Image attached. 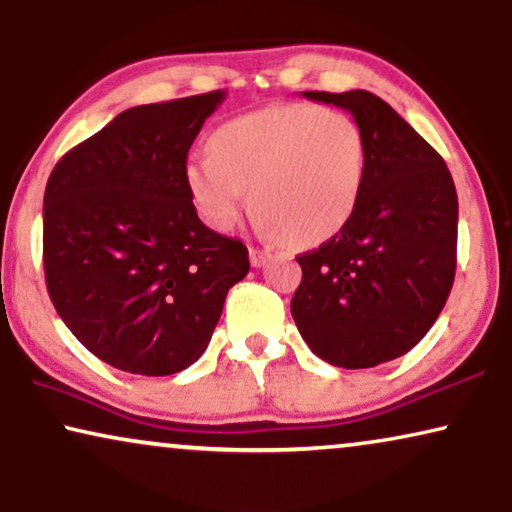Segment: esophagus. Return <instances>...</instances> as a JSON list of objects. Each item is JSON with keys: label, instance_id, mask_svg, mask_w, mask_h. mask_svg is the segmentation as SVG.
<instances>
[{"label": "esophagus", "instance_id": "esophagus-1", "mask_svg": "<svg viewBox=\"0 0 512 512\" xmlns=\"http://www.w3.org/2000/svg\"><path fill=\"white\" fill-rule=\"evenodd\" d=\"M271 257L269 250H262V248H250V264L252 267H262L264 262H267Z\"/></svg>", "mask_w": 512, "mask_h": 512}]
</instances>
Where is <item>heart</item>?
I'll return each mask as SVG.
<instances>
[{
    "label": "heart",
    "mask_w": 512,
    "mask_h": 512,
    "mask_svg": "<svg viewBox=\"0 0 512 512\" xmlns=\"http://www.w3.org/2000/svg\"><path fill=\"white\" fill-rule=\"evenodd\" d=\"M367 147L346 112L290 102L224 121L208 152L185 163V185L210 229L229 231L245 203L269 238L311 248L337 236L356 213Z\"/></svg>",
    "instance_id": "heart-1"
}]
</instances>
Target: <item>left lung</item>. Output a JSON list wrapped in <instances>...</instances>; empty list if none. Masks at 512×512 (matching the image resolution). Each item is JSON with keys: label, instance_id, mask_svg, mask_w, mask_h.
Instances as JSON below:
<instances>
[{"label": "left lung", "instance_id": "obj_1", "mask_svg": "<svg viewBox=\"0 0 512 512\" xmlns=\"http://www.w3.org/2000/svg\"><path fill=\"white\" fill-rule=\"evenodd\" d=\"M342 107L365 135L367 170L349 224L297 257L290 311L325 363L374 367L414 349L445 306L456 271L459 201L442 156L370 91H304Z\"/></svg>", "mask_w": 512, "mask_h": 512}]
</instances>
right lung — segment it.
Masks as SVG:
<instances>
[{
	"instance_id": "obj_1",
	"label": "right lung",
	"mask_w": 512,
	"mask_h": 512,
	"mask_svg": "<svg viewBox=\"0 0 512 512\" xmlns=\"http://www.w3.org/2000/svg\"><path fill=\"white\" fill-rule=\"evenodd\" d=\"M224 91L121 112L56 163L44 192V274L72 335L107 365L145 377L208 349L248 248L199 220L189 147Z\"/></svg>"
}]
</instances>
